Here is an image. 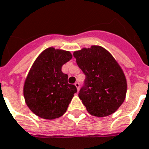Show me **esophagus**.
<instances>
[{
	"label": "esophagus",
	"instance_id": "obj_1",
	"mask_svg": "<svg viewBox=\"0 0 149 149\" xmlns=\"http://www.w3.org/2000/svg\"><path fill=\"white\" fill-rule=\"evenodd\" d=\"M74 85H75V87L77 88V90L79 91V87H80V84H79V82H76V83L74 84Z\"/></svg>",
	"mask_w": 149,
	"mask_h": 149
}]
</instances>
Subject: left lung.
I'll use <instances>...</instances> for the list:
<instances>
[{
	"instance_id": "left-lung-1",
	"label": "left lung",
	"mask_w": 149,
	"mask_h": 149,
	"mask_svg": "<svg viewBox=\"0 0 149 149\" xmlns=\"http://www.w3.org/2000/svg\"><path fill=\"white\" fill-rule=\"evenodd\" d=\"M77 65L85 74L79 97L93 116L113 113L123 103L127 80L123 70L106 49L93 45L74 53Z\"/></svg>"
}]
</instances>
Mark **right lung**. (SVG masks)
Masks as SVG:
<instances>
[{
	"label": "right lung",
	"mask_w": 149,
	"mask_h": 149,
	"mask_svg": "<svg viewBox=\"0 0 149 149\" xmlns=\"http://www.w3.org/2000/svg\"><path fill=\"white\" fill-rule=\"evenodd\" d=\"M71 58L68 51L49 48L32 65L26 79L23 95L26 104L40 118H60L77 92L76 87L68 84V75L61 71V66Z\"/></svg>",
	"instance_id": "add662e5"
}]
</instances>
